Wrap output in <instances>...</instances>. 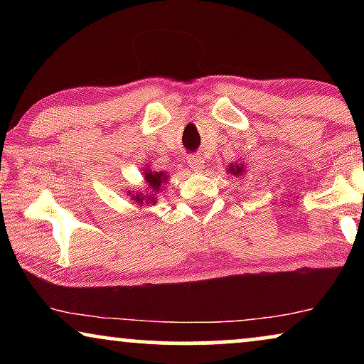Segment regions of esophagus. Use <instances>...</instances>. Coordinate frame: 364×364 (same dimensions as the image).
<instances>
[{
  "mask_svg": "<svg viewBox=\"0 0 364 364\" xmlns=\"http://www.w3.org/2000/svg\"><path fill=\"white\" fill-rule=\"evenodd\" d=\"M188 166H191L193 171H200L203 167V157L198 156V154H193V156L188 157Z\"/></svg>",
  "mask_w": 364,
  "mask_h": 364,
  "instance_id": "obj_1",
  "label": "esophagus"
}]
</instances>
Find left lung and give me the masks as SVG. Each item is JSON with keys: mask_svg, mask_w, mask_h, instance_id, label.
<instances>
[{"mask_svg": "<svg viewBox=\"0 0 364 364\" xmlns=\"http://www.w3.org/2000/svg\"><path fill=\"white\" fill-rule=\"evenodd\" d=\"M228 171H230L232 173H235V176H240V173L243 172V167L242 166H235V167L230 166V168H228Z\"/></svg>", "mask_w": 364, "mask_h": 364, "instance_id": "left-lung-1", "label": "left lung"}]
</instances>
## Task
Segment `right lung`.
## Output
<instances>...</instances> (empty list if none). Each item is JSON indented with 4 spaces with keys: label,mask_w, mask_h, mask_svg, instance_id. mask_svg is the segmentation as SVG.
Listing matches in <instances>:
<instances>
[{
    "label": "right lung",
    "mask_w": 364,
    "mask_h": 364,
    "mask_svg": "<svg viewBox=\"0 0 364 364\" xmlns=\"http://www.w3.org/2000/svg\"><path fill=\"white\" fill-rule=\"evenodd\" d=\"M144 177H146V182L147 186L151 187V196L149 193H146V196H141V193H136V197H132L134 200H136L137 203H146L149 202H156V198H154V196H156V192H159L162 188V183L167 182V176H164L162 172H152V171H147L146 173H144Z\"/></svg>",
    "instance_id": "right-lung-1"
}]
</instances>
